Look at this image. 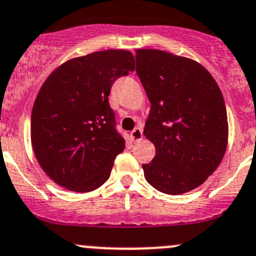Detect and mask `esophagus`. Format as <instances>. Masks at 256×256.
Returning a JSON list of instances; mask_svg holds the SVG:
<instances>
[{
  "label": "esophagus",
  "mask_w": 256,
  "mask_h": 256,
  "mask_svg": "<svg viewBox=\"0 0 256 256\" xmlns=\"http://www.w3.org/2000/svg\"><path fill=\"white\" fill-rule=\"evenodd\" d=\"M144 137V133H142V130L140 128H134V130L130 132V138L133 140V142H138V140H142Z\"/></svg>",
  "instance_id": "obj_1"
}]
</instances>
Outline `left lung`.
I'll list each match as a JSON object with an SVG mask.
<instances>
[{"mask_svg":"<svg viewBox=\"0 0 256 256\" xmlns=\"http://www.w3.org/2000/svg\"><path fill=\"white\" fill-rule=\"evenodd\" d=\"M136 72L151 102L144 136L156 156L144 178L161 193H186L218 168L227 148L224 100L210 72L189 58L157 49L136 50Z\"/></svg>","mask_w":256,"mask_h":256,"instance_id":"8db88e82","label":"left lung"}]
</instances>
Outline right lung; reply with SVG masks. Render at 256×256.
<instances>
[{
    "label": "right lung",
    "mask_w": 256,
    "mask_h": 256,
    "mask_svg": "<svg viewBox=\"0 0 256 256\" xmlns=\"http://www.w3.org/2000/svg\"><path fill=\"white\" fill-rule=\"evenodd\" d=\"M134 70L128 50L110 49L74 58L49 74L32 112V144L54 182L86 193L110 176L126 148L109 94L116 78Z\"/></svg>",
    "instance_id": "obj_1"
}]
</instances>
